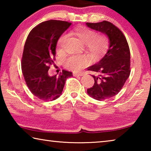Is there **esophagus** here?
<instances>
[{"label": "esophagus", "instance_id": "obj_1", "mask_svg": "<svg viewBox=\"0 0 151 151\" xmlns=\"http://www.w3.org/2000/svg\"><path fill=\"white\" fill-rule=\"evenodd\" d=\"M83 73H73V76H83Z\"/></svg>", "mask_w": 151, "mask_h": 151}]
</instances>
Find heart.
<instances>
[{"mask_svg":"<svg viewBox=\"0 0 151 151\" xmlns=\"http://www.w3.org/2000/svg\"><path fill=\"white\" fill-rule=\"evenodd\" d=\"M72 33L81 42L85 45L86 50L92 57L99 58L106 53L109 48V39L106 35L98 34L96 30L85 27H79L74 29ZM66 40V35L58 38L57 43L58 52L62 51ZM88 64V58L84 55L71 56L64 61V65L68 69L78 71Z\"/></svg>","mask_w":151,"mask_h":151,"instance_id":"heart-1","label":"heart"}]
</instances>
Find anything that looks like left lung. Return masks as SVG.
I'll return each instance as SVG.
<instances>
[{
  "label": "left lung",
  "instance_id": "left-lung-1",
  "mask_svg": "<svg viewBox=\"0 0 151 151\" xmlns=\"http://www.w3.org/2000/svg\"><path fill=\"white\" fill-rule=\"evenodd\" d=\"M86 24L91 29L104 33L109 39V48L105 56L88 70L96 73L92 75L94 84L87 93L97 101L115 96L123 87L131 73V55L126 37L111 22L106 20Z\"/></svg>",
  "mask_w": 151,
  "mask_h": 151
}]
</instances>
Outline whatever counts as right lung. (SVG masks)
Here are the masks:
<instances>
[{
	"mask_svg": "<svg viewBox=\"0 0 151 151\" xmlns=\"http://www.w3.org/2000/svg\"><path fill=\"white\" fill-rule=\"evenodd\" d=\"M71 25L63 20L42 22L31 30L25 42L21 68L30 92L40 100L52 101L59 97L66 78L72 76L63 70L59 75L50 76L48 69L54 65L57 40Z\"/></svg>",
	"mask_w": 151,
	"mask_h": 151,
	"instance_id": "add662e5",
	"label": "right lung"
}]
</instances>
